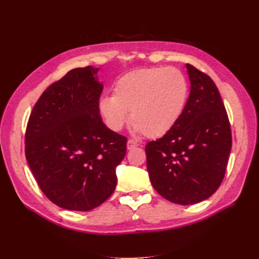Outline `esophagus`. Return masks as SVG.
I'll list each match as a JSON object with an SVG mask.
<instances>
[{"label": "esophagus", "mask_w": 259, "mask_h": 259, "mask_svg": "<svg viewBox=\"0 0 259 259\" xmlns=\"http://www.w3.org/2000/svg\"><path fill=\"white\" fill-rule=\"evenodd\" d=\"M136 147H138V144H137L136 141L129 139V140H128V142H126V148H128L129 150L134 149V148H136Z\"/></svg>", "instance_id": "esophagus-1"}]
</instances>
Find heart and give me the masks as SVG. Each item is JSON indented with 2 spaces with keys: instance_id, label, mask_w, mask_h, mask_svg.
<instances>
[{
  "instance_id": "obj_1",
  "label": "heart",
  "mask_w": 259,
  "mask_h": 259,
  "mask_svg": "<svg viewBox=\"0 0 259 259\" xmlns=\"http://www.w3.org/2000/svg\"><path fill=\"white\" fill-rule=\"evenodd\" d=\"M188 92V81L178 69H141L115 82L113 96L101 97L98 110L110 130L122 129L130 111L135 133L160 138L181 117Z\"/></svg>"
}]
</instances>
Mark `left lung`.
<instances>
[{
  "label": "left lung",
  "instance_id": "8db88e82",
  "mask_svg": "<svg viewBox=\"0 0 259 259\" xmlns=\"http://www.w3.org/2000/svg\"><path fill=\"white\" fill-rule=\"evenodd\" d=\"M190 95L172 129L146 146L147 169L153 188L179 205L210 197L224 179L232 150L228 115L209 75L186 64Z\"/></svg>",
  "mask_w": 259,
  "mask_h": 259
}]
</instances>
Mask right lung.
I'll return each mask as SVG.
<instances>
[{
  "mask_svg": "<svg viewBox=\"0 0 259 259\" xmlns=\"http://www.w3.org/2000/svg\"><path fill=\"white\" fill-rule=\"evenodd\" d=\"M99 69L76 68L42 93L30 114L25 157L49 199L68 210L100 206L117 186L126 138L102 122Z\"/></svg>",
  "mask_w": 259,
  "mask_h": 259,
  "instance_id": "right-lung-1",
  "label": "right lung"
}]
</instances>
